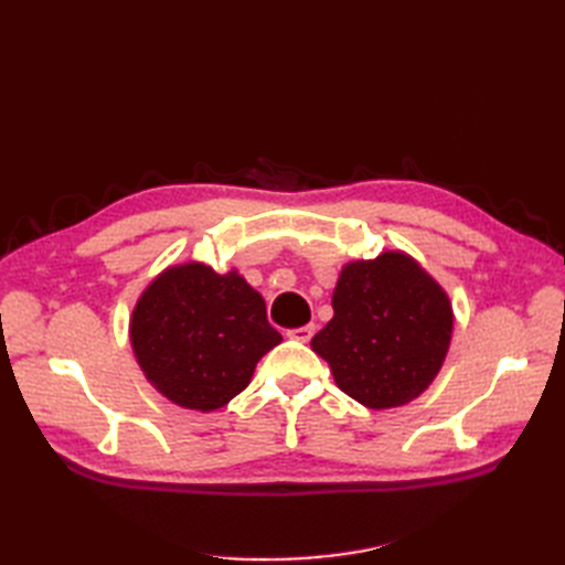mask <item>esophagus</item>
Segmentation results:
<instances>
[{
	"label": "esophagus",
	"mask_w": 565,
	"mask_h": 565,
	"mask_svg": "<svg viewBox=\"0 0 565 565\" xmlns=\"http://www.w3.org/2000/svg\"><path fill=\"white\" fill-rule=\"evenodd\" d=\"M313 332H316L313 324H301V328L287 330V337H289V339H297V341H301V344H306V341H309V339L313 337Z\"/></svg>",
	"instance_id": "esophagus-1"
}]
</instances>
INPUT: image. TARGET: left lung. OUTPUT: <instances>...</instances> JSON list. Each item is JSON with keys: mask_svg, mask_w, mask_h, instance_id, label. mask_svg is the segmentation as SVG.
Segmentation results:
<instances>
[{"mask_svg": "<svg viewBox=\"0 0 565 565\" xmlns=\"http://www.w3.org/2000/svg\"><path fill=\"white\" fill-rule=\"evenodd\" d=\"M332 309L311 349L347 396L370 409L401 407L436 380L452 339V303L413 256L391 249L349 262Z\"/></svg>", "mask_w": 565, "mask_h": 565, "instance_id": "obj_1", "label": "left lung"}]
</instances>
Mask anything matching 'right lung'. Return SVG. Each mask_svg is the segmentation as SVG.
<instances>
[{"label":"right lung","mask_w":565,"mask_h":565,"mask_svg":"<svg viewBox=\"0 0 565 565\" xmlns=\"http://www.w3.org/2000/svg\"><path fill=\"white\" fill-rule=\"evenodd\" d=\"M136 363L167 401L185 409L224 407L282 337L266 301L237 270L200 262L164 268L129 320Z\"/></svg>","instance_id":"1"}]
</instances>
